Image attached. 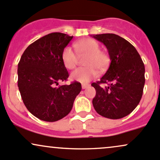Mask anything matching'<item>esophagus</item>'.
<instances>
[{
	"label": "esophagus",
	"instance_id": "obj_1",
	"mask_svg": "<svg viewBox=\"0 0 160 160\" xmlns=\"http://www.w3.org/2000/svg\"><path fill=\"white\" fill-rule=\"evenodd\" d=\"M89 84H85V83H82V89H86V88H87V87H89Z\"/></svg>",
	"mask_w": 160,
	"mask_h": 160
}]
</instances>
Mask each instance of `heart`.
Segmentation results:
<instances>
[{
	"label": "heart",
	"mask_w": 160,
	"mask_h": 160,
	"mask_svg": "<svg viewBox=\"0 0 160 160\" xmlns=\"http://www.w3.org/2000/svg\"><path fill=\"white\" fill-rule=\"evenodd\" d=\"M74 48L80 56H86L84 61L85 68L75 70L71 78L80 82H88L97 76V69L104 71L109 64L110 58L104 51L100 50V45L96 40L86 38L74 43ZM70 47H66L62 54V59L66 68H75L78 62V56Z\"/></svg>",
	"instance_id": "obj_1"
}]
</instances>
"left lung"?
<instances>
[{
    "mask_svg": "<svg viewBox=\"0 0 160 160\" xmlns=\"http://www.w3.org/2000/svg\"><path fill=\"white\" fill-rule=\"evenodd\" d=\"M93 38L106 46L111 59L105 74L92 83L96 91L93 107L106 118H122L134 111L142 97L144 62L134 46L117 34H95ZM104 83L107 84L104 88L101 86Z\"/></svg>",
    "mask_w": 160,
    "mask_h": 160,
    "instance_id": "1",
    "label": "left lung"
}]
</instances>
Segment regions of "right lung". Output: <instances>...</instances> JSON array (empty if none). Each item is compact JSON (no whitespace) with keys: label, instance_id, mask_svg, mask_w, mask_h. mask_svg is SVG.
I'll return each instance as SVG.
<instances>
[{"label":"right lung","instance_id":"add662e5","mask_svg":"<svg viewBox=\"0 0 160 160\" xmlns=\"http://www.w3.org/2000/svg\"><path fill=\"white\" fill-rule=\"evenodd\" d=\"M72 38L60 32L43 36L27 47L18 64V87L23 103L41 120L55 122L67 116L82 89L78 81L56 86L69 77L62 54Z\"/></svg>","mask_w":160,"mask_h":160}]
</instances>
